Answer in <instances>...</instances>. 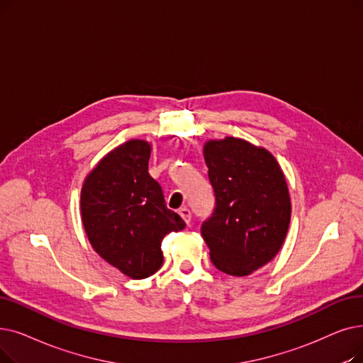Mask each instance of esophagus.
<instances>
[{"label":"esophagus","mask_w":363,"mask_h":363,"mask_svg":"<svg viewBox=\"0 0 363 363\" xmlns=\"http://www.w3.org/2000/svg\"><path fill=\"white\" fill-rule=\"evenodd\" d=\"M179 215L182 216V219L185 220L186 224H190V220H191V212H190V209H188V208H181V209H179Z\"/></svg>","instance_id":"esophagus-1"}]
</instances>
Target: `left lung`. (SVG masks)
I'll return each instance as SVG.
<instances>
[{
	"label": "left lung",
	"instance_id": "obj_1",
	"mask_svg": "<svg viewBox=\"0 0 363 363\" xmlns=\"http://www.w3.org/2000/svg\"><path fill=\"white\" fill-rule=\"evenodd\" d=\"M215 194L201 235L219 272L247 276L270 262L285 242L291 199L283 172L264 148L238 138L209 140L203 150Z\"/></svg>",
	"mask_w": 363,
	"mask_h": 363
}]
</instances>
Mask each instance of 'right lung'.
I'll return each mask as SVG.
<instances>
[{
  "mask_svg": "<svg viewBox=\"0 0 363 363\" xmlns=\"http://www.w3.org/2000/svg\"><path fill=\"white\" fill-rule=\"evenodd\" d=\"M150 154L145 140H128L104 157L82 190V219L93 249L132 279L159 270L163 238L185 227L150 177Z\"/></svg>",
  "mask_w": 363,
  "mask_h": 363,
  "instance_id": "right-lung-1",
  "label": "right lung"
}]
</instances>
